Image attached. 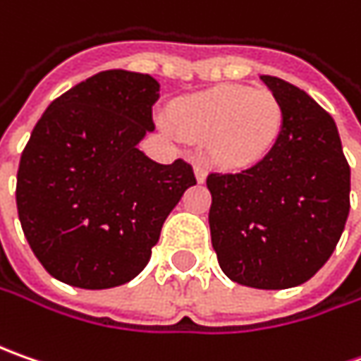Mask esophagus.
<instances>
[{
    "label": "esophagus",
    "mask_w": 361,
    "mask_h": 361,
    "mask_svg": "<svg viewBox=\"0 0 361 361\" xmlns=\"http://www.w3.org/2000/svg\"><path fill=\"white\" fill-rule=\"evenodd\" d=\"M195 174H197V180H199V183H204V178H207V169H204L202 162H197V164H195Z\"/></svg>",
    "instance_id": "esophagus-1"
}]
</instances>
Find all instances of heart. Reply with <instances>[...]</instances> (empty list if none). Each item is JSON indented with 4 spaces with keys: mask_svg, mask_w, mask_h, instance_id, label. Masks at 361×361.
<instances>
[{
    "mask_svg": "<svg viewBox=\"0 0 361 361\" xmlns=\"http://www.w3.org/2000/svg\"><path fill=\"white\" fill-rule=\"evenodd\" d=\"M283 126V108L265 88L219 86L174 106L169 128L209 140L213 159L227 169L251 166L269 154Z\"/></svg>",
    "mask_w": 361,
    "mask_h": 361,
    "instance_id": "heart-1",
    "label": "heart"
}]
</instances>
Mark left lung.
<instances>
[{
	"label": "left lung",
	"mask_w": 361,
	"mask_h": 361,
	"mask_svg": "<svg viewBox=\"0 0 361 361\" xmlns=\"http://www.w3.org/2000/svg\"><path fill=\"white\" fill-rule=\"evenodd\" d=\"M283 108L269 154L241 173H211V241L223 273L255 289L305 283L326 265L350 213V164L338 126L281 78L261 76Z\"/></svg>",
	"instance_id": "obj_1"
}]
</instances>
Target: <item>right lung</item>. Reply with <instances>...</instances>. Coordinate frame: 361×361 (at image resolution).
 <instances>
[{
	"label": "right lung",
	"mask_w": 361,
	"mask_h": 361,
	"mask_svg": "<svg viewBox=\"0 0 361 361\" xmlns=\"http://www.w3.org/2000/svg\"><path fill=\"white\" fill-rule=\"evenodd\" d=\"M160 84L106 70L56 98L37 120L18 169V215L37 261L82 289L128 283L188 187L183 159L159 164L136 145L154 130Z\"/></svg>",
	"instance_id": "right-lung-1"
}]
</instances>
